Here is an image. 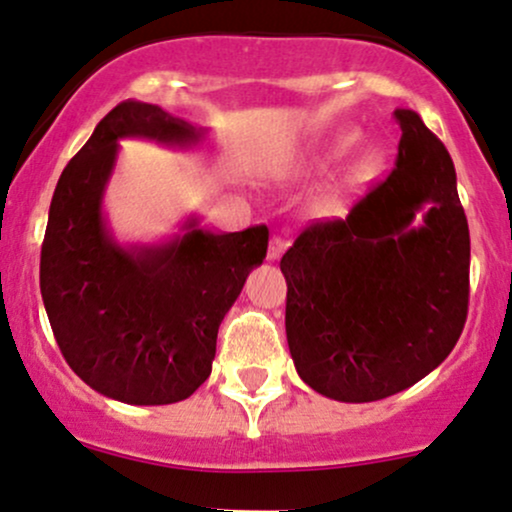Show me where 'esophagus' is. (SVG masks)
Returning a JSON list of instances; mask_svg holds the SVG:
<instances>
[{
    "instance_id": "1",
    "label": "esophagus",
    "mask_w": 512,
    "mask_h": 512,
    "mask_svg": "<svg viewBox=\"0 0 512 512\" xmlns=\"http://www.w3.org/2000/svg\"><path fill=\"white\" fill-rule=\"evenodd\" d=\"M285 239H280V237H273L271 239V244H268V261H278L280 256H283V251H285Z\"/></svg>"
}]
</instances>
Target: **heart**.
Here are the masks:
<instances>
[{
	"label": "heart",
	"mask_w": 512,
	"mask_h": 512,
	"mask_svg": "<svg viewBox=\"0 0 512 512\" xmlns=\"http://www.w3.org/2000/svg\"><path fill=\"white\" fill-rule=\"evenodd\" d=\"M350 145H353V135L336 137V140L331 142L326 159H329V162H336V159H341L343 154L348 152ZM377 169H380V154L367 152V154H363V157L358 159V162L353 164V169H350V181H353V183L367 181V179H370V176H375Z\"/></svg>",
	"instance_id": "obj_1"
}]
</instances>
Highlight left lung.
Segmentation results:
<instances>
[{"mask_svg":"<svg viewBox=\"0 0 512 512\" xmlns=\"http://www.w3.org/2000/svg\"><path fill=\"white\" fill-rule=\"evenodd\" d=\"M392 174L346 220L309 225L280 258L285 331L314 392L387 399L455 348L469 307V225L450 152L409 108ZM418 211L424 222L412 227Z\"/></svg>","mask_w":512,"mask_h":512,"instance_id":"obj_1","label":"left lung"}]
</instances>
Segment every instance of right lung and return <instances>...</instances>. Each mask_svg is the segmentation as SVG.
<instances>
[{
    "mask_svg": "<svg viewBox=\"0 0 512 512\" xmlns=\"http://www.w3.org/2000/svg\"><path fill=\"white\" fill-rule=\"evenodd\" d=\"M203 135L152 103H118L65 166L50 203L40 295L55 341L91 389L125 404H174L208 380L217 329L266 258V225L215 234L191 220L166 244L130 249L108 232L101 200L118 140L193 147Z\"/></svg>",
    "mask_w": 512,
    "mask_h": 512,
    "instance_id": "add662e5",
    "label": "right lung"
}]
</instances>
